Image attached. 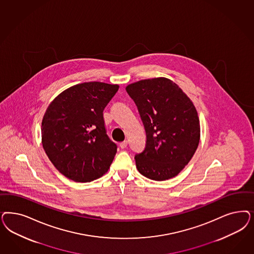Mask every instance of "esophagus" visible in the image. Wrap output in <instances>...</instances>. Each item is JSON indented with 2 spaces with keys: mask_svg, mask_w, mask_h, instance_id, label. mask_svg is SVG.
<instances>
[{
  "mask_svg": "<svg viewBox=\"0 0 254 254\" xmlns=\"http://www.w3.org/2000/svg\"><path fill=\"white\" fill-rule=\"evenodd\" d=\"M127 145H128V142L126 140L120 143V147H122V148H125V147H127Z\"/></svg>",
  "mask_w": 254,
  "mask_h": 254,
  "instance_id": "obj_1",
  "label": "esophagus"
}]
</instances>
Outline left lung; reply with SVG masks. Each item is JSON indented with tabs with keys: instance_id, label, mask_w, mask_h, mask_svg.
<instances>
[{
	"instance_id": "8db88e82",
	"label": "left lung",
	"mask_w": 254,
	"mask_h": 254,
	"mask_svg": "<svg viewBox=\"0 0 254 254\" xmlns=\"http://www.w3.org/2000/svg\"><path fill=\"white\" fill-rule=\"evenodd\" d=\"M126 90L138 108L147 141L134 156L141 175L157 181L176 177L189 164L200 140L196 108L185 92L165 77L131 83Z\"/></svg>"
}]
</instances>
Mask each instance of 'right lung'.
<instances>
[{
    "label": "right lung",
    "instance_id": "add662e5",
    "mask_svg": "<svg viewBox=\"0 0 254 254\" xmlns=\"http://www.w3.org/2000/svg\"><path fill=\"white\" fill-rule=\"evenodd\" d=\"M119 85L85 82L60 93L42 121V145L59 172L90 182L108 171L117 145L107 136L103 111Z\"/></svg>",
    "mask_w": 254,
    "mask_h": 254
}]
</instances>
